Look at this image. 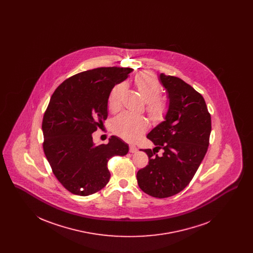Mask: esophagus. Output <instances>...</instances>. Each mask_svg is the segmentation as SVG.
Masks as SVG:
<instances>
[{
	"mask_svg": "<svg viewBox=\"0 0 253 253\" xmlns=\"http://www.w3.org/2000/svg\"><path fill=\"white\" fill-rule=\"evenodd\" d=\"M129 151H130V153H135V152H137V148L134 145H130Z\"/></svg>",
	"mask_w": 253,
	"mask_h": 253,
	"instance_id": "1",
	"label": "esophagus"
}]
</instances>
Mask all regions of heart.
Wrapping results in <instances>:
<instances>
[{
	"label": "heart",
	"mask_w": 253,
	"mask_h": 253,
	"mask_svg": "<svg viewBox=\"0 0 253 253\" xmlns=\"http://www.w3.org/2000/svg\"><path fill=\"white\" fill-rule=\"evenodd\" d=\"M135 84L139 94L148 103L147 111L151 119L156 122L164 121L169 112L166 101L160 99L162 95V86L157 79L151 74H142L136 77ZM127 85L124 83L116 85L109 96L108 107L111 112H117L122 105L123 96L126 93ZM148 128V123L144 118L123 113L119 116L113 124L114 132L127 141H135Z\"/></svg>",
	"instance_id": "b5f03b06"
}]
</instances>
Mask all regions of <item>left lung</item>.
I'll list each match as a JSON object with an SVG mask.
<instances>
[{
  "instance_id": "left-lung-1",
  "label": "left lung",
  "mask_w": 253,
  "mask_h": 253,
  "mask_svg": "<svg viewBox=\"0 0 253 253\" xmlns=\"http://www.w3.org/2000/svg\"><path fill=\"white\" fill-rule=\"evenodd\" d=\"M159 81L168 93L169 112L147 137L165 153L158 157L153 150H144L149 164L137 171L136 179L145 193L166 198L193 179L208 151L211 120L204 97L191 85L165 74Z\"/></svg>"
}]
</instances>
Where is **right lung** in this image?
<instances>
[{
    "mask_svg": "<svg viewBox=\"0 0 253 253\" xmlns=\"http://www.w3.org/2000/svg\"><path fill=\"white\" fill-rule=\"evenodd\" d=\"M132 71L99 67L79 73L51 96L42 125L43 152L53 173L70 193L87 196L100 191L111 176L109 159L128 154L129 146L120 137L112 135L108 144L96 145L92 133L107 119L112 89Z\"/></svg>",
    "mask_w": 253,
    "mask_h": 253,
    "instance_id": "1",
    "label": "right lung"
}]
</instances>
